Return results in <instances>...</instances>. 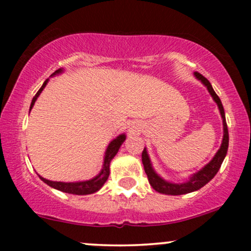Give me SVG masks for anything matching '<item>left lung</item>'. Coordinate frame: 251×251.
I'll list each match as a JSON object with an SVG mask.
<instances>
[{
	"instance_id": "8db88e82",
	"label": "left lung",
	"mask_w": 251,
	"mask_h": 251,
	"mask_svg": "<svg viewBox=\"0 0 251 251\" xmlns=\"http://www.w3.org/2000/svg\"><path fill=\"white\" fill-rule=\"evenodd\" d=\"M195 76L196 79L200 80V81L205 86L206 89L209 91L210 96L212 97L214 101L217 103L218 109H220L222 122H223V139H222L221 148L218 149L217 152H216L214 158H212L206 165H204V168H201L200 171L195 172L194 175L190 176L188 180L183 181V183H174V181L165 180L164 178L160 177V176L154 171L153 166H152L151 159H150L149 153H148V150H146V148L144 149L143 154H142L144 170H145L146 175H148L149 181L150 184H151V186L155 190V191L159 192V194L177 196V195H185V194H190V192L197 191V190L203 188L205 184H208L209 181L215 177L216 174L218 172V170L221 169L222 163H223L224 158H226V155L227 146H229V133H227L226 113H224L223 105H222L220 98H218L217 94L215 93L214 88H212L211 83L209 82V80L206 79V77H204L201 74L197 73V72L195 73Z\"/></svg>"
}]
</instances>
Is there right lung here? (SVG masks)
Here are the masks:
<instances>
[{
    "label": "right lung",
    "mask_w": 251,
    "mask_h": 251,
    "mask_svg": "<svg viewBox=\"0 0 251 251\" xmlns=\"http://www.w3.org/2000/svg\"><path fill=\"white\" fill-rule=\"evenodd\" d=\"M63 71H65L63 68H60V70L54 72V73L51 74V76H55V75H57V74H61V73H63ZM48 81H50V79H47L45 82H43L41 88L37 91L35 97L33 98V100H31V103H30L29 112L31 111V108H33L34 103H35L37 98H39L40 94H41L43 88L47 86ZM125 139H126V134L123 133V134L118 135L117 138H114L113 140H111V143L108 144L107 149H106V151H105V155H103L102 168H101V170H100L99 174H98L96 177L92 178V179L81 180V181H70V183H66V181L48 180V179H46V178L41 177V176H39L40 179H41L42 181H45V183L47 184V185H50V188L59 190V191L66 192V194H72V195H91V194H94V192L99 191V190L102 188L103 184L106 183V180L108 179L109 164H111L112 159L116 157V154L118 153V151H119L120 146L123 145V143L125 142Z\"/></svg>",
    "instance_id": "obj_1"
}]
</instances>
